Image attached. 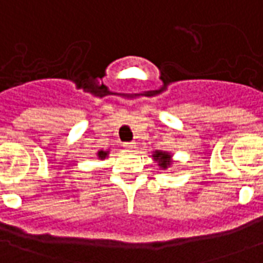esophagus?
Masks as SVG:
<instances>
[{"label":"esophagus","mask_w":263,"mask_h":263,"mask_svg":"<svg viewBox=\"0 0 263 263\" xmlns=\"http://www.w3.org/2000/svg\"><path fill=\"white\" fill-rule=\"evenodd\" d=\"M123 147L126 150H133V148H136V143L127 141V143H123Z\"/></svg>","instance_id":"34e87169"}]
</instances>
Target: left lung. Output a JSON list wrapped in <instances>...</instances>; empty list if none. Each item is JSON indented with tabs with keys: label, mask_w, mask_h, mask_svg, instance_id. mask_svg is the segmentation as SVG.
<instances>
[{
	"label": "left lung",
	"mask_w": 263,
	"mask_h": 263,
	"mask_svg": "<svg viewBox=\"0 0 263 263\" xmlns=\"http://www.w3.org/2000/svg\"><path fill=\"white\" fill-rule=\"evenodd\" d=\"M155 160L160 162L161 166H164V168H166V165H170V157L166 154H162V153H157V154H154Z\"/></svg>",
	"instance_id": "obj_1"
}]
</instances>
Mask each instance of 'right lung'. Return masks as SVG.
I'll return each mask as SVG.
<instances>
[{"mask_svg":"<svg viewBox=\"0 0 263 263\" xmlns=\"http://www.w3.org/2000/svg\"><path fill=\"white\" fill-rule=\"evenodd\" d=\"M106 155H108L106 151H98V157H99V158H105Z\"/></svg>","mask_w":263,"mask_h":263,"instance_id":"right-lung-1","label":"right lung"}]
</instances>
